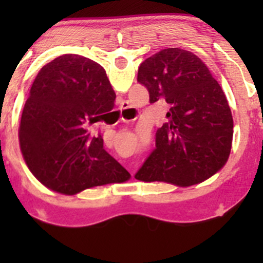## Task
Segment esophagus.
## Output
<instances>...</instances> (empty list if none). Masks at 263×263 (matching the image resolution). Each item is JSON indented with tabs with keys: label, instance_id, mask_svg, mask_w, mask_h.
I'll use <instances>...</instances> for the list:
<instances>
[{
	"label": "esophagus",
	"instance_id": "1",
	"mask_svg": "<svg viewBox=\"0 0 263 263\" xmlns=\"http://www.w3.org/2000/svg\"><path fill=\"white\" fill-rule=\"evenodd\" d=\"M123 122H126V121H124V119H123Z\"/></svg>",
	"mask_w": 263,
	"mask_h": 263
}]
</instances>
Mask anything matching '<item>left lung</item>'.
Masks as SVG:
<instances>
[{
	"mask_svg": "<svg viewBox=\"0 0 263 263\" xmlns=\"http://www.w3.org/2000/svg\"><path fill=\"white\" fill-rule=\"evenodd\" d=\"M137 81L150 103L165 99L171 108L136 179L190 187L216 174L229 159L233 117L208 66L190 50L165 48L140 65Z\"/></svg>",
	"mask_w": 263,
	"mask_h": 263,
	"instance_id": "1",
	"label": "left lung"
}]
</instances>
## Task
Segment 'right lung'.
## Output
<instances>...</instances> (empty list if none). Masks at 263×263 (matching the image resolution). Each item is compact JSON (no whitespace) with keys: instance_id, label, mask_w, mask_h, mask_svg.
I'll return each mask as SVG.
<instances>
[{"instance_id":"obj_1","label":"right lung","mask_w":263,"mask_h":263,"mask_svg":"<svg viewBox=\"0 0 263 263\" xmlns=\"http://www.w3.org/2000/svg\"><path fill=\"white\" fill-rule=\"evenodd\" d=\"M115 102L104 68L89 58L63 54L42 67L24 105L18 142L26 166L44 187L73 196L131 178L103 148L102 136L85 129Z\"/></svg>"}]
</instances>
